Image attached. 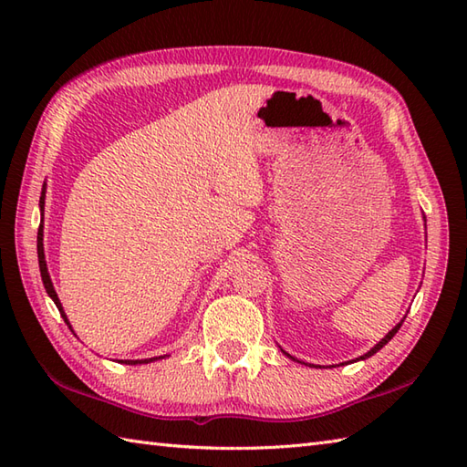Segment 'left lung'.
Masks as SVG:
<instances>
[{
	"mask_svg": "<svg viewBox=\"0 0 467 467\" xmlns=\"http://www.w3.org/2000/svg\"><path fill=\"white\" fill-rule=\"evenodd\" d=\"M401 323H403V321H400L398 325H395V327H393V329H391L389 333H387V335L383 337V339H381L379 343H377V345L373 347V349H371V351H367L365 355H361V357H359V359H367V357H371V355H375V353H377V351H379V349H383V347H385L387 343H389V341L393 339V335L400 331V327H401ZM286 355H289V353H286ZM289 357H291V355H289ZM291 359H295V357H291Z\"/></svg>",
	"mask_w": 467,
	"mask_h": 467,
	"instance_id": "8db88e82",
	"label": "left lung"
}]
</instances>
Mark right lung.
Instances as JSON below:
<instances>
[{"label":"right lung","mask_w":467,"mask_h":467,"mask_svg":"<svg viewBox=\"0 0 467 467\" xmlns=\"http://www.w3.org/2000/svg\"><path fill=\"white\" fill-rule=\"evenodd\" d=\"M44 196H46V194H42V198H39V206H42V211H44ZM42 216H44V214H42ZM42 221H44V218H42ZM37 261H39V273H42V281H44V286H46V293H47L49 296H52V301L56 303L59 315L64 317V321L67 323L69 329H72V325H69V321H67V317H66V313H64V306H62V303H59V299H57V293L54 291L52 279H49V273H47L46 254H44V224H39V228H37ZM156 359H164V355L152 357V359H136V361H134V359H124V361H120V363L136 365V363H150V361H156Z\"/></svg>","instance_id":"add662e5"}]
</instances>
